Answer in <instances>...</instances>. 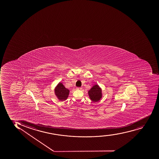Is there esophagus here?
Instances as JSON below:
<instances>
[{"label":"esophagus","mask_w":159,"mask_h":159,"mask_svg":"<svg viewBox=\"0 0 159 159\" xmlns=\"http://www.w3.org/2000/svg\"><path fill=\"white\" fill-rule=\"evenodd\" d=\"M76 89H77V90H81V89H82V88H77Z\"/></svg>","instance_id":"obj_1"}]
</instances>
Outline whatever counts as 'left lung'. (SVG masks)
Instances as JSON below:
<instances>
[{
    "label": "left lung",
    "mask_w": 159,
    "mask_h": 159,
    "mask_svg": "<svg viewBox=\"0 0 159 159\" xmlns=\"http://www.w3.org/2000/svg\"><path fill=\"white\" fill-rule=\"evenodd\" d=\"M89 98L94 102H97L102 98V90L98 85H94L89 92Z\"/></svg>",
    "instance_id": "obj_1"
}]
</instances>
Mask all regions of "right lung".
Wrapping results in <instances>:
<instances>
[{
  "mask_svg": "<svg viewBox=\"0 0 159 159\" xmlns=\"http://www.w3.org/2000/svg\"><path fill=\"white\" fill-rule=\"evenodd\" d=\"M55 93L59 100L64 101L67 99L70 91L61 83H59L55 88Z\"/></svg>",
  "mask_w": 159,
  "mask_h": 159,
  "instance_id": "add662e5",
  "label": "right lung"
}]
</instances>
